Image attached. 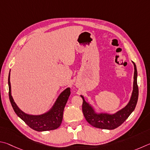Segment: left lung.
I'll use <instances>...</instances> for the list:
<instances>
[{
  "mask_svg": "<svg viewBox=\"0 0 150 150\" xmlns=\"http://www.w3.org/2000/svg\"><path fill=\"white\" fill-rule=\"evenodd\" d=\"M134 67V74L133 90L132 96L128 103L124 108L120 109L115 114L97 113L92 107L85 101L84 98L81 96L83 99L82 111L86 120L91 126L101 129L113 130L119 127L124 122L134 110L138 98V87L137 84V69L135 63L132 62Z\"/></svg>",
  "mask_w": 150,
  "mask_h": 150,
  "instance_id": "1",
  "label": "left lung"
}]
</instances>
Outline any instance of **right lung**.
Listing matches in <instances>:
<instances>
[{
	"instance_id": "1",
	"label": "right lung",
	"mask_w": 150,
	"mask_h": 150,
	"mask_svg": "<svg viewBox=\"0 0 150 150\" xmlns=\"http://www.w3.org/2000/svg\"><path fill=\"white\" fill-rule=\"evenodd\" d=\"M9 99L14 112L21 119L34 130L41 132L57 129L62 123L63 111L66 103L70 95V89L68 88L60 94L53 106L48 112L40 115H31L25 113L14 101L11 95V85L10 82V73L8 76Z\"/></svg>"
}]
</instances>
